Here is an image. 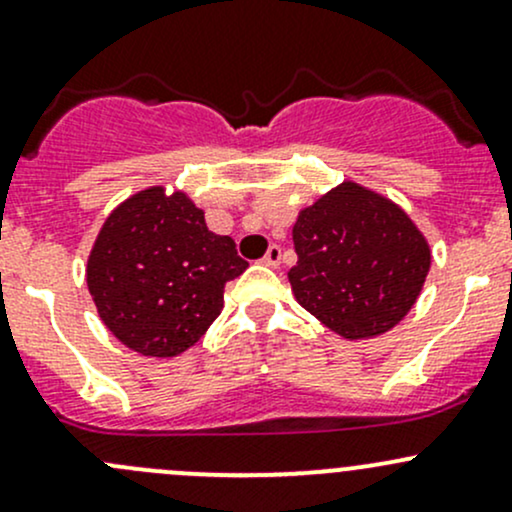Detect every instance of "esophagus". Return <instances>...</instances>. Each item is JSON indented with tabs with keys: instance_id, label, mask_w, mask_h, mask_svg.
Listing matches in <instances>:
<instances>
[{
	"instance_id": "34e87169",
	"label": "esophagus",
	"mask_w": 512,
	"mask_h": 512,
	"mask_svg": "<svg viewBox=\"0 0 512 512\" xmlns=\"http://www.w3.org/2000/svg\"><path fill=\"white\" fill-rule=\"evenodd\" d=\"M261 263H263V266H268V268H278L280 266V246L278 244L268 246L266 256L261 258Z\"/></svg>"
}]
</instances>
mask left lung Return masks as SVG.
I'll return each mask as SVG.
<instances>
[{"mask_svg": "<svg viewBox=\"0 0 512 512\" xmlns=\"http://www.w3.org/2000/svg\"><path fill=\"white\" fill-rule=\"evenodd\" d=\"M293 244L295 300L349 342L386 334L403 320L432 263L408 212L354 180L300 210Z\"/></svg>", "mask_w": 512, "mask_h": 512, "instance_id": "left-lung-1", "label": "left lung"}]
</instances>
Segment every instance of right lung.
I'll return each mask as SVG.
<instances>
[{
  "mask_svg": "<svg viewBox=\"0 0 512 512\" xmlns=\"http://www.w3.org/2000/svg\"><path fill=\"white\" fill-rule=\"evenodd\" d=\"M249 268L232 236L207 229L188 192L163 185L126 197L87 256V290L104 327L131 351H188L224 307V285Z\"/></svg>",
  "mask_w": 512,
  "mask_h": 512,
  "instance_id": "add662e5",
  "label": "right lung"
}]
</instances>
